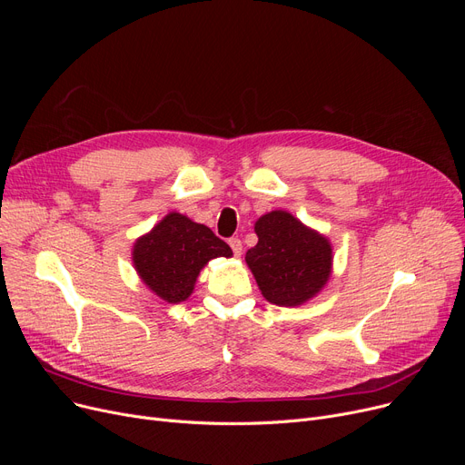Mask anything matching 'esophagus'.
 Segmentation results:
<instances>
[{"mask_svg": "<svg viewBox=\"0 0 465 465\" xmlns=\"http://www.w3.org/2000/svg\"><path fill=\"white\" fill-rule=\"evenodd\" d=\"M230 247H232V251H233L235 256H241V252H242V242H241V239L232 237V239H230Z\"/></svg>", "mask_w": 465, "mask_h": 465, "instance_id": "esophagus-1", "label": "esophagus"}]
</instances>
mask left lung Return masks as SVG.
<instances>
[{"instance_id": "8db88e82", "label": "left lung", "mask_w": 465, "mask_h": 465, "mask_svg": "<svg viewBox=\"0 0 465 465\" xmlns=\"http://www.w3.org/2000/svg\"><path fill=\"white\" fill-rule=\"evenodd\" d=\"M254 232L258 242L247 251L245 262L267 302L296 307L326 286L333 262L328 237L286 211L260 216Z\"/></svg>"}]
</instances>
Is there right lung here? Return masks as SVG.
<instances>
[{"mask_svg":"<svg viewBox=\"0 0 465 465\" xmlns=\"http://www.w3.org/2000/svg\"><path fill=\"white\" fill-rule=\"evenodd\" d=\"M232 254L230 245L207 226L173 211L135 241L132 260L141 281L160 300L181 303L192 294L209 260Z\"/></svg>","mask_w":465,"mask_h":465,"instance_id":"right-lung-1","label":"right lung"}]
</instances>
